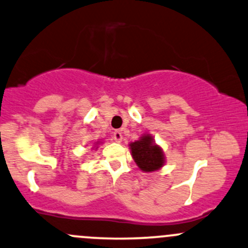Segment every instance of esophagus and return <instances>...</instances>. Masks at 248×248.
<instances>
[{
	"instance_id": "34e87169",
	"label": "esophagus",
	"mask_w": 248,
	"mask_h": 248,
	"mask_svg": "<svg viewBox=\"0 0 248 248\" xmlns=\"http://www.w3.org/2000/svg\"><path fill=\"white\" fill-rule=\"evenodd\" d=\"M113 139H114L115 142H119V143H120V142L122 141V139H124V138H122V133L116 130V132L113 133Z\"/></svg>"
}]
</instances>
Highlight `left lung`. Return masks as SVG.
<instances>
[{"label":"left lung","instance_id":"obj_1","mask_svg":"<svg viewBox=\"0 0 248 248\" xmlns=\"http://www.w3.org/2000/svg\"><path fill=\"white\" fill-rule=\"evenodd\" d=\"M129 147L134 161L142 171H157L164 166L166 157H164L163 150L155 143L150 134L142 135L140 140L132 142Z\"/></svg>","mask_w":248,"mask_h":248}]
</instances>
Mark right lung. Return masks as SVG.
<instances>
[{"label": "right lung", "instance_id": "obj_1", "mask_svg": "<svg viewBox=\"0 0 248 248\" xmlns=\"http://www.w3.org/2000/svg\"><path fill=\"white\" fill-rule=\"evenodd\" d=\"M99 143V142H96V144H98ZM96 148H98V147H96Z\"/></svg>", "mask_w": 248, "mask_h": 248}]
</instances>
